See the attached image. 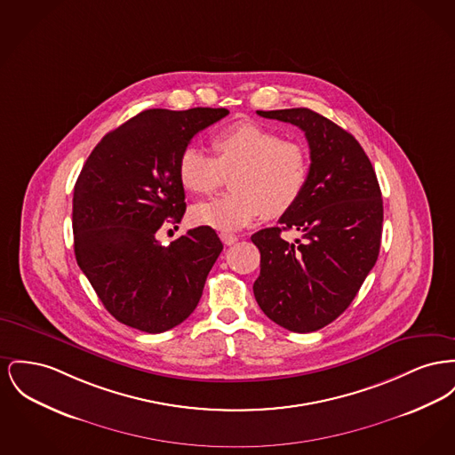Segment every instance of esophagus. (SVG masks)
I'll use <instances>...</instances> for the list:
<instances>
[{"label":"esophagus","mask_w":455,"mask_h":455,"mask_svg":"<svg viewBox=\"0 0 455 455\" xmlns=\"http://www.w3.org/2000/svg\"><path fill=\"white\" fill-rule=\"evenodd\" d=\"M220 239H221V242H223L225 245H234L235 242L239 241V237L234 235V234H221Z\"/></svg>","instance_id":"esophagus-1"}]
</instances>
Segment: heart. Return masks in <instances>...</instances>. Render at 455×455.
<instances>
[{"label": "heart", "mask_w": 455, "mask_h": 455, "mask_svg": "<svg viewBox=\"0 0 455 455\" xmlns=\"http://www.w3.org/2000/svg\"><path fill=\"white\" fill-rule=\"evenodd\" d=\"M214 158L194 146L177 161L182 188L192 194H213L232 175V192L192 208V221L218 232H237L261 214L267 220L292 212L304 196L311 160L307 149L285 140L276 131L237 122L212 139Z\"/></svg>", "instance_id": "1"}]
</instances>
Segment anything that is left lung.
<instances>
[{
    "label": "left lung",
    "mask_w": 455,
    "mask_h": 455,
    "mask_svg": "<svg viewBox=\"0 0 455 455\" xmlns=\"http://www.w3.org/2000/svg\"><path fill=\"white\" fill-rule=\"evenodd\" d=\"M258 115L306 134L311 170L304 196L280 227L251 237L261 252L252 291L269 320L297 333L316 331L347 309L378 259L381 190L361 144L320 113L291 108ZM285 229L301 239L285 242Z\"/></svg>",
    "instance_id": "left-lung-1"
}]
</instances>
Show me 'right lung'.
Instances as JSON below:
<instances>
[{"instance_id": "1", "label": "right lung", "mask_w": 455, "mask_h": 455, "mask_svg": "<svg viewBox=\"0 0 455 455\" xmlns=\"http://www.w3.org/2000/svg\"><path fill=\"white\" fill-rule=\"evenodd\" d=\"M227 115L225 108L146 109L105 135L82 166L72 210L76 258L115 320L161 333L196 309L223 243L210 227L166 247L156 232L186 213L180 153Z\"/></svg>"}]
</instances>
